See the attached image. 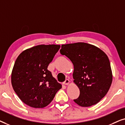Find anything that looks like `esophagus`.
I'll use <instances>...</instances> for the list:
<instances>
[{
	"label": "esophagus",
	"mask_w": 125,
	"mask_h": 125,
	"mask_svg": "<svg viewBox=\"0 0 125 125\" xmlns=\"http://www.w3.org/2000/svg\"><path fill=\"white\" fill-rule=\"evenodd\" d=\"M69 83V80L68 79H66L65 81L64 82V85H68Z\"/></svg>",
	"instance_id": "obj_1"
}]
</instances>
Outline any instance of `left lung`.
<instances>
[{
  "label": "left lung",
  "mask_w": 125,
  "mask_h": 125,
  "mask_svg": "<svg viewBox=\"0 0 125 125\" xmlns=\"http://www.w3.org/2000/svg\"><path fill=\"white\" fill-rule=\"evenodd\" d=\"M74 66L73 77L80 89L73 100L78 105L89 107L98 103L106 94L112 83L110 63L100 48L85 42L64 44L60 51Z\"/></svg>",
  "instance_id": "obj_1"
}]
</instances>
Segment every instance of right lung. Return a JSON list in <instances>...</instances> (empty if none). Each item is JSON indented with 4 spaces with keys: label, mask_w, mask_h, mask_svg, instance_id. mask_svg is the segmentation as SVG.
<instances>
[{
    "label": "right lung",
    "mask_w": 125,
    "mask_h": 125,
    "mask_svg": "<svg viewBox=\"0 0 125 125\" xmlns=\"http://www.w3.org/2000/svg\"><path fill=\"white\" fill-rule=\"evenodd\" d=\"M60 48V45H39L24 51L16 59L11 83L26 105L35 108L47 106L61 88L47 69Z\"/></svg>",
    "instance_id": "1"
}]
</instances>
